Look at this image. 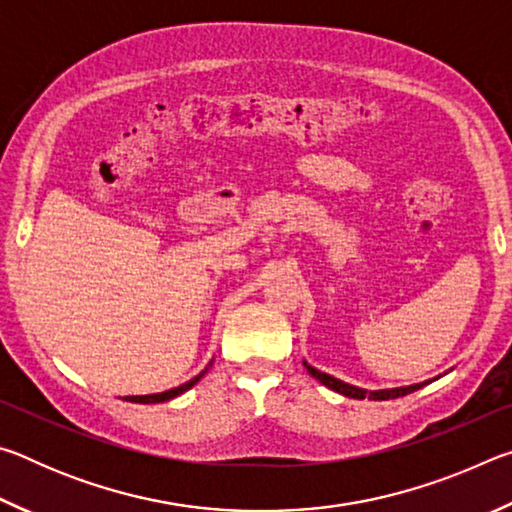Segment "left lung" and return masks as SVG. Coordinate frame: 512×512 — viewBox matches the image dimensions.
I'll return each mask as SVG.
<instances>
[{
    "label": "left lung",
    "mask_w": 512,
    "mask_h": 512,
    "mask_svg": "<svg viewBox=\"0 0 512 512\" xmlns=\"http://www.w3.org/2000/svg\"><path fill=\"white\" fill-rule=\"evenodd\" d=\"M305 368H307L311 377L320 381V384L332 388V391L341 393L345 397H352V400H363V397H368V400H395V397H404V395H409L413 391H418V388H422L424 384H429V381H422V384H411V386H402V388H381V391H366V388L345 384V381L327 375V372L316 370L314 366H309L307 361H305Z\"/></svg>",
    "instance_id": "8db88e82"
}]
</instances>
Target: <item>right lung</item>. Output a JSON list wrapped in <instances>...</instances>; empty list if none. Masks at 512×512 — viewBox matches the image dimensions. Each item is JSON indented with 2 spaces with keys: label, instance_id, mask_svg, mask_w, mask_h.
<instances>
[{
  "label": "right lung",
  "instance_id": "1",
  "mask_svg": "<svg viewBox=\"0 0 512 512\" xmlns=\"http://www.w3.org/2000/svg\"><path fill=\"white\" fill-rule=\"evenodd\" d=\"M212 366V363H210ZM207 372V368L201 372V375H196L194 379H189V381H185L183 386H178V388H171V391H164V393H153V395H128V397H124L126 402H135V404H155V402H169V400H173V397H178V395H183L185 391H189V388H192L194 384H198V381H201V377L205 375Z\"/></svg>",
  "mask_w": 512,
  "mask_h": 512
}]
</instances>
